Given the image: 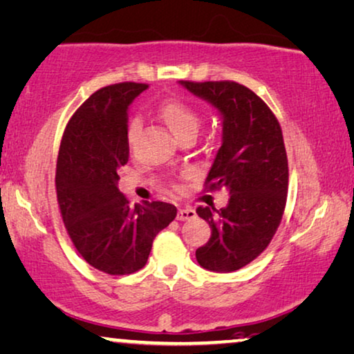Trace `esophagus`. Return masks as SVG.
Here are the masks:
<instances>
[{"label":"esophagus","instance_id":"34e87169","mask_svg":"<svg viewBox=\"0 0 354 354\" xmlns=\"http://www.w3.org/2000/svg\"><path fill=\"white\" fill-rule=\"evenodd\" d=\"M196 216V212L192 207H183V209H178L177 212V220L178 221H187V220H192Z\"/></svg>","mask_w":354,"mask_h":354}]
</instances>
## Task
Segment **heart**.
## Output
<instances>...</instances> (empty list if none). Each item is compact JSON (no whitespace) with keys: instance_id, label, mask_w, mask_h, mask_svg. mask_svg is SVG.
Wrapping results in <instances>:
<instances>
[{"instance_id":"heart-1","label":"heart","mask_w":354,"mask_h":354,"mask_svg":"<svg viewBox=\"0 0 354 354\" xmlns=\"http://www.w3.org/2000/svg\"><path fill=\"white\" fill-rule=\"evenodd\" d=\"M158 115L177 139H180L187 134L194 136L201 123V117L198 111L189 104H187V102L178 101V100H169L162 102V104L158 107ZM139 129H140V120L139 118H133L128 124V133H127V142L129 147H133L136 138H138Z\"/></svg>"}]
</instances>
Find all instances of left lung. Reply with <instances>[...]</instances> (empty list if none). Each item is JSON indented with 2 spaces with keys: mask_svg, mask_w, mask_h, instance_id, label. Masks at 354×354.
I'll use <instances>...</instances> for the list:
<instances>
[{
  "mask_svg": "<svg viewBox=\"0 0 354 354\" xmlns=\"http://www.w3.org/2000/svg\"><path fill=\"white\" fill-rule=\"evenodd\" d=\"M189 93L218 111L221 147L205 178L207 189L225 188L226 207H198L212 234L196 250L201 268L232 272L258 258L283 216L288 194V158L280 123L252 90L231 80L189 82Z\"/></svg>",
  "mask_w": 354,
  "mask_h": 354,
  "instance_id": "left-lung-1",
  "label": "left lung"
}]
</instances>
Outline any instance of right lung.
<instances>
[{"instance_id":"add662e5","label":"right lung","mask_w":354,"mask_h":354,"mask_svg":"<svg viewBox=\"0 0 354 354\" xmlns=\"http://www.w3.org/2000/svg\"><path fill=\"white\" fill-rule=\"evenodd\" d=\"M147 84L95 91L64 129L57 161V198L71 241L86 263L109 275L142 269L151 243L176 218V205L129 204L118 169L128 162V107Z\"/></svg>"}]
</instances>
